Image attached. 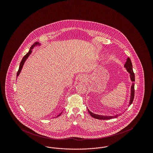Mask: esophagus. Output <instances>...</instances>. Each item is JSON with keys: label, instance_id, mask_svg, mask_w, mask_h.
<instances>
[{"label": "esophagus", "instance_id": "1", "mask_svg": "<svg viewBox=\"0 0 153 153\" xmlns=\"http://www.w3.org/2000/svg\"><path fill=\"white\" fill-rule=\"evenodd\" d=\"M80 79L82 80V81H85V77H84V76H81V78H80Z\"/></svg>", "mask_w": 153, "mask_h": 153}]
</instances>
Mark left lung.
Here are the masks:
<instances>
[{
  "label": "left lung",
  "mask_w": 153,
  "mask_h": 153,
  "mask_svg": "<svg viewBox=\"0 0 153 153\" xmlns=\"http://www.w3.org/2000/svg\"><path fill=\"white\" fill-rule=\"evenodd\" d=\"M124 67L126 68L127 72L130 73V79L131 81L132 82L135 81V74L133 72L132 70V63H131V59L129 57H128L127 59V61L126 62V64L124 65ZM134 92H135V89H134V83L132 82V85L131 88V96H130V102H129V105H130L132 102H133L134 98ZM128 105V106H129ZM88 109V112L89 113V114L91 115V116L93 117H94L95 119H102V120H108V119H111L113 118H117L120 115H117L115 116H102V115H97L95 114L92 112H91L89 109Z\"/></svg>",
  "instance_id": "left-lung-1"
}]
</instances>
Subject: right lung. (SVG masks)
I'll return each mask as SVG.
<instances>
[{
    "label": "right lung",
    "mask_w": 153,
    "mask_h": 153,
    "mask_svg": "<svg viewBox=\"0 0 153 153\" xmlns=\"http://www.w3.org/2000/svg\"><path fill=\"white\" fill-rule=\"evenodd\" d=\"M36 45H39V44L38 42H36V43H34V44H33V45L31 46V48H30V51H29V52H28V53L23 57V58H22V61H21V63H20V65H19V69H18V72H17L16 76H18V75L19 74V73H20L21 70H22V67H23V64H24L25 61L26 60L27 58H28V57L29 56L30 54L31 53V52H32L31 50L33 49V48H34V46H35ZM62 112H61L59 114H58V115H57V117L60 116V115H61Z\"/></svg>",
    "instance_id": "obj_1"
}]
</instances>
